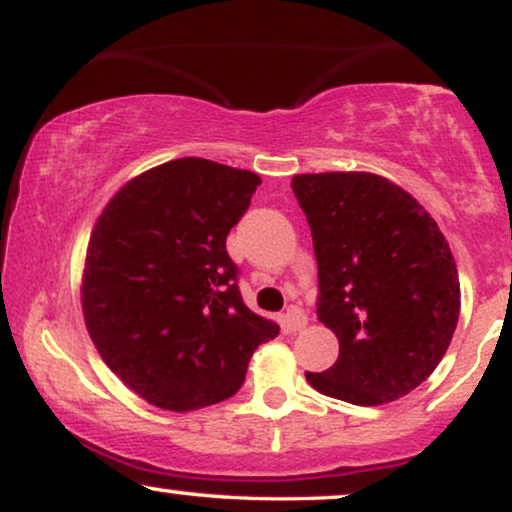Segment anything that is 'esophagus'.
<instances>
[{
	"label": "esophagus",
	"mask_w": 512,
	"mask_h": 512,
	"mask_svg": "<svg viewBox=\"0 0 512 512\" xmlns=\"http://www.w3.org/2000/svg\"><path fill=\"white\" fill-rule=\"evenodd\" d=\"M305 324H307L305 312L300 310L298 305H291L289 310H286V328H289V331L296 333V331H303Z\"/></svg>",
	"instance_id": "obj_1"
}]
</instances>
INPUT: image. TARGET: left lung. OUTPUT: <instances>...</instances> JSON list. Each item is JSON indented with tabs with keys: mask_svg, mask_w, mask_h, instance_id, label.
<instances>
[{
	"mask_svg": "<svg viewBox=\"0 0 512 512\" xmlns=\"http://www.w3.org/2000/svg\"><path fill=\"white\" fill-rule=\"evenodd\" d=\"M319 268L317 317L338 361L305 373L319 394L382 405L419 387L443 359L461 291L450 244L401 186L370 172L296 174Z\"/></svg>",
	"mask_w": 512,
	"mask_h": 512,
	"instance_id": "left-lung-1",
	"label": "left lung"
}]
</instances>
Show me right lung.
Wrapping results in <instances>:
<instances>
[{
    "label": "right lung",
    "mask_w": 512,
    "mask_h": 512,
    "mask_svg": "<svg viewBox=\"0 0 512 512\" xmlns=\"http://www.w3.org/2000/svg\"><path fill=\"white\" fill-rule=\"evenodd\" d=\"M261 177L179 158L128 181L97 219L81 305L104 363L163 410L221 403L242 387L251 354L277 338L237 289L226 251Z\"/></svg>",
    "instance_id": "add662e5"
}]
</instances>
